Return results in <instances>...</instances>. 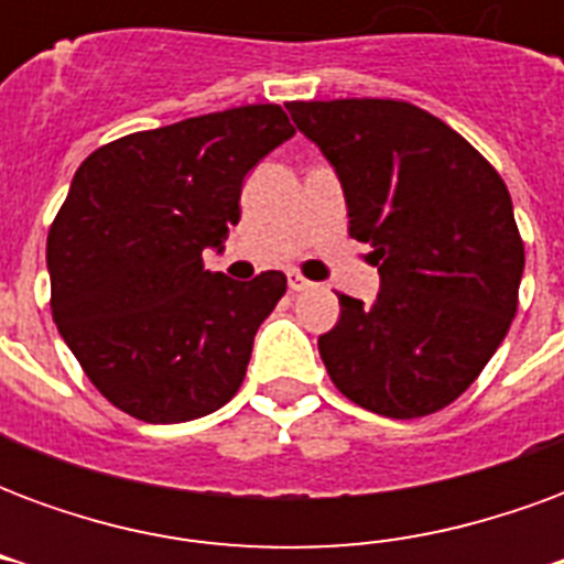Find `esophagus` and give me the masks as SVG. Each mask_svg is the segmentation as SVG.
Wrapping results in <instances>:
<instances>
[{
	"label": "esophagus",
	"instance_id": "esophagus-1",
	"mask_svg": "<svg viewBox=\"0 0 564 564\" xmlns=\"http://www.w3.org/2000/svg\"><path fill=\"white\" fill-rule=\"evenodd\" d=\"M286 283H290V290H293V293H305V290H311V286H314V283L305 281V278H302L299 271H290V278H286Z\"/></svg>",
	"mask_w": 564,
	"mask_h": 564
}]
</instances>
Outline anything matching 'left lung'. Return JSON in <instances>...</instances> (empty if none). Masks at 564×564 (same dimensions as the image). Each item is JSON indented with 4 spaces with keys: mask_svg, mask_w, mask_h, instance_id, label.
Wrapping results in <instances>:
<instances>
[{
    "mask_svg": "<svg viewBox=\"0 0 564 564\" xmlns=\"http://www.w3.org/2000/svg\"><path fill=\"white\" fill-rule=\"evenodd\" d=\"M338 174L350 238L375 247V305L338 295L319 335L332 383L392 420L435 414L471 387L517 314L522 238L505 181L423 108L395 99L290 102Z\"/></svg>",
    "mask_w": 564,
    "mask_h": 564,
    "instance_id": "left-lung-1",
    "label": "left lung"
}]
</instances>
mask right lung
<instances>
[{
    "label": "right lung",
    "instance_id": "obj_1",
    "mask_svg": "<svg viewBox=\"0 0 564 564\" xmlns=\"http://www.w3.org/2000/svg\"><path fill=\"white\" fill-rule=\"evenodd\" d=\"M293 135L281 105H245L132 132L80 162L47 232L51 311L115 408L186 423L238 392L286 278L232 281L202 253L241 220L245 174Z\"/></svg>",
    "mask_w": 564,
    "mask_h": 564
}]
</instances>
